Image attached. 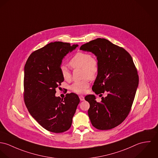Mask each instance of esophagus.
<instances>
[{"label":"esophagus","mask_w":158,"mask_h":158,"mask_svg":"<svg viewBox=\"0 0 158 158\" xmlns=\"http://www.w3.org/2000/svg\"><path fill=\"white\" fill-rule=\"evenodd\" d=\"M79 99H80V100L81 101H84V97L83 96H79Z\"/></svg>","instance_id":"esophagus-1"}]
</instances>
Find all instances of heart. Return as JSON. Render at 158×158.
Instances as JSON below:
<instances>
[{"label":"heart","instance_id":"obj_1","mask_svg":"<svg viewBox=\"0 0 158 158\" xmlns=\"http://www.w3.org/2000/svg\"><path fill=\"white\" fill-rule=\"evenodd\" d=\"M69 64L73 69H82L84 77H88L83 81L73 83L71 86V89L78 94L84 93L89 85L88 78L90 79H94L98 74L99 69L98 60L92 57V56L89 53L79 52L74 56L71 59ZM60 71L62 77L65 80L69 81L70 79V71L66 66L62 65Z\"/></svg>","mask_w":158,"mask_h":158}]
</instances>
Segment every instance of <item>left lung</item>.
<instances>
[{
	"instance_id": "left-lung-1",
	"label": "left lung",
	"mask_w": 158,
	"mask_h": 158,
	"mask_svg": "<svg viewBox=\"0 0 158 158\" xmlns=\"http://www.w3.org/2000/svg\"><path fill=\"white\" fill-rule=\"evenodd\" d=\"M81 50L94 54L99 69L92 89L96 94L106 93L101 102L88 95V114L93 127L110 130L123 123L133 104L139 84L138 71L130 54L105 39L98 38L82 45Z\"/></svg>"
}]
</instances>
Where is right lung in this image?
<instances>
[{
	"label": "right lung",
	"instance_id": "obj_1",
	"mask_svg": "<svg viewBox=\"0 0 158 158\" xmlns=\"http://www.w3.org/2000/svg\"><path fill=\"white\" fill-rule=\"evenodd\" d=\"M78 47L52 42L31 53L24 68V101L32 117L47 130L59 133L71 126L80 100L75 93L63 99L56 88L64 81L60 73L63 59Z\"/></svg>",
	"mask_w": 158,
	"mask_h": 158
}]
</instances>
